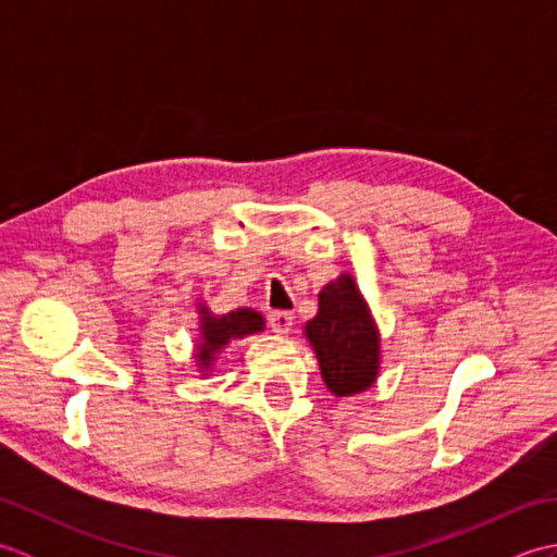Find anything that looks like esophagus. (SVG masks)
Here are the masks:
<instances>
[{
	"instance_id": "34e87169",
	"label": "esophagus",
	"mask_w": 557,
	"mask_h": 557,
	"mask_svg": "<svg viewBox=\"0 0 557 557\" xmlns=\"http://www.w3.org/2000/svg\"><path fill=\"white\" fill-rule=\"evenodd\" d=\"M268 323L277 335H287L294 325V315H292V311H270Z\"/></svg>"
}]
</instances>
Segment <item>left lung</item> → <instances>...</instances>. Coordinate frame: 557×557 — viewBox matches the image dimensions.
Instances as JSON below:
<instances>
[{"mask_svg": "<svg viewBox=\"0 0 557 557\" xmlns=\"http://www.w3.org/2000/svg\"><path fill=\"white\" fill-rule=\"evenodd\" d=\"M304 333L335 397H351L375 383L381 371V335L349 272H342L321 289L318 313L306 323Z\"/></svg>", "mask_w": 557, "mask_h": 557, "instance_id": "8db88e82", "label": "left lung"}]
</instances>
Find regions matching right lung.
Masks as SVG:
<instances>
[{
    "mask_svg": "<svg viewBox=\"0 0 557 557\" xmlns=\"http://www.w3.org/2000/svg\"><path fill=\"white\" fill-rule=\"evenodd\" d=\"M198 323L200 337L196 345V361L200 373L212 369L215 357L232 339L263 333L265 330L263 315L253 309H236L224 315H212L206 304H198Z\"/></svg>",
    "mask_w": 557,
    "mask_h": 557,
    "instance_id": "obj_1",
    "label": "right lung"
}]
</instances>
